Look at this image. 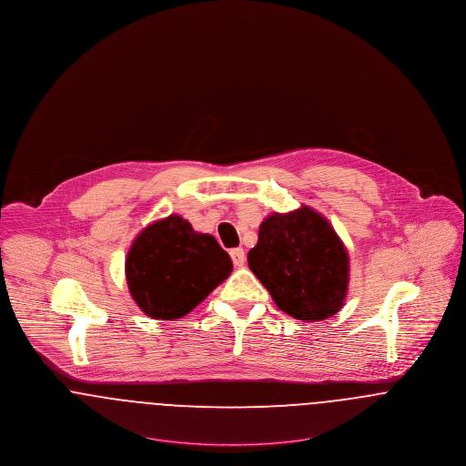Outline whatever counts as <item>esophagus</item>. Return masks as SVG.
Instances as JSON below:
<instances>
[{
	"instance_id": "esophagus-1",
	"label": "esophagus",
	"mask_w": 466,
	"mask_h": 466,
	"mask_svg": "<svg viewBox=\"0 0 466 466\" xmlns=\"http://www.w3.org/2000/svg\"><path fill=\"white\" fill-rule=\"evenodd\" d=\"M230 257H232L234 266H238V268H243V266H245L247 255H245V249H243V248H234V249H230Z\"/></svg>"
}]
</instances>
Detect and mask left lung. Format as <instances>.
<instances>
[{"label": "left lung", "mask_w": 466, "mask_h": 466, "mask_svg": "<svg viewBox=\"0 0 466 466\" xmlns=\"http://www.w3.org/2000/svg\"><path fill=\"white\" fill-rule=\"evenodd\" d=\"M248 266L276 306L298 320H326L345 304L347 248L328 219L308 206L264 219Z\"/></svg>", "instance_id": "1"}]
</instances>
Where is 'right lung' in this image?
<instances>
[{
    "mask_svg": "<svg viewBox=\"0 0 466 466\" xmlns=\"http://www.w3.org/2000/svg\"><path fill=\"white\" fill-rule=\"evenodd\" d=\"M127 283L151 319L174 320L190 313L232 273V260L209 234L195 232L177 215L147 225L132 243Z\"/></svg>",
    "mask_w": 466,
    "mask_h": 466,
    "instance_id": "obj_1",
    "label": "right lung"
}]
</instances>
